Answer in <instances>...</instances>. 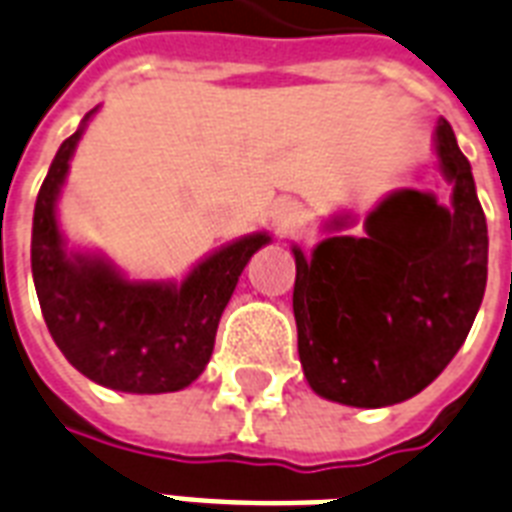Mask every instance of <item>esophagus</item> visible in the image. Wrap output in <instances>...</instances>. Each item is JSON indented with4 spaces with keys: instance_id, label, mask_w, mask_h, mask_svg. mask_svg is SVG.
Here are the masks:
<instances>
[{
    "instance_id": "esophagus-1",
    "label": "esophagus",
    "mask_w": 512,
    "mask_h": 512,
    "mask_svg": "<svg viewBox=\"0 0 512 512\" xmlns=\"http://www.w3.org/2000/svg\"><path fill=\"white\" fill-rule=\"evenodd\" d=\"M304 216V208H301L296 200H277L275 208H272V224H275L280 232H291L296 224L301 221Z\"/></svg>"
}]
</instances>
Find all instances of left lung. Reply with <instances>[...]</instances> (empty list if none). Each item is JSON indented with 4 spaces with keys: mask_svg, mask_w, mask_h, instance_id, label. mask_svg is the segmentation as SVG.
<instances>
[{
    "mask_svg": "<svg viewBox=\"0 0 512 512\" xmlns=\"http://www.w3.org/2000/svg\"><path fill=\"white\" fill-rule=\"evenodd\" d=\"M435 152L454 184L451 208L400 189L368 213L363 237H328L310 259L293 248L299 360L323 398L400 403L425 390L470 334L486 291V216L446 120L435 128Z\"/></svg>",
    "mask_w": 512,
    "mask_h": 512,
    "instance_id": "obj_1",
    "label": "left lung"
}]
</instances>
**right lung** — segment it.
I'll return each instance as SVG.
<instances>
[{
  "label": "right lung",
  "mask_w": 512,
  "mask_h": 512,
  "mask_svg": "<svg viewBox=\"0 0 512 512\" xmlns=\"http://www.w3.org/2000/svg\"><path fill=\"white\" fill-rule=\"evenodd\" d=\"M90 114L61 144L34 205L31 272L39 307L58 350L87 379L138 395L184 390L208 366L237 277L269 235L256 232L221 248L181 285L130 283L101 259L66 253L55 200Z\"/></svg>",
  "instance_id": "right-lung-1"
}]
</instances>
